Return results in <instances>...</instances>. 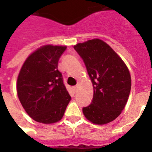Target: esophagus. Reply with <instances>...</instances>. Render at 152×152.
Instances as JSON below:
<instances>
[{
	"instance_id": "1",
	"label": "esophagus",
	"mask_w": 152,
	"mask_h": 152,
	"mask_svg": "<svg viewBox=\"0 0 152 152\" xmlns=\"http://www.w3.org/2000/svg\"><path fill=\"white\" fill-rule=\"evenodd\" d=\"M78 88H79V86L78 85H76V86H75V87H73L74 92H75V93L77 92V91H78Z\"/></svg>"
}]
</instances>
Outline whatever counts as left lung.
Here are the masks:
<instances>
[{
	"instance_id": "1",
	"label": "left lung",
	"mask_w": 152,
	"mask_h": 152,
	"mask_svg": "<svg viewBox=\"0 0 152 152\" xmlns=\"http://www.w3.org/2000/svg\"><path fill=\"white\" fill-rule=\"evenodd\" d=\"M83 60L92 82L91 104L83 107L85 118L102 125L113 121L121 113L129 96L131 76L119 55L99 39L74 46Z\"/></svg>"
}]
</instances>
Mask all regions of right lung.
<instances>
[{"label":"right lung","instance_id":"obj_1","mask_svg":"<svg viewBox=\"0 0 152 152\" xmlns=\"http://www.w3.org/2000/svg\"><path fill=\"white\" fill-rule=\"evenodd\" d=\"M66 48L40 46L27 57L19 72L18 98L27 114L38 122H58L71 100L57 69L58 60Z\"/></svg>","mask_w":152,"mask_h":152}]
</instances>
